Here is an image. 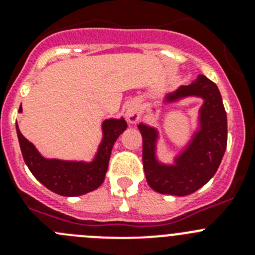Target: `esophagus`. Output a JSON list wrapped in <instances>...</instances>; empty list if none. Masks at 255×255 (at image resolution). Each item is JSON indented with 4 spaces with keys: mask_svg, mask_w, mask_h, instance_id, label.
<instances>
[{
    "mask_svg": "<svg viewBox=\"0 0 255 255\" xmlns=\"http://www.w3.org/2000/svg\"><path fill=\"white\" fill-rule=\"evenodd\" d=\"M141 108L138 102H129L125 107V116L130 124H136L141 119Z\"/></svg>",
    "mask_w": 255,
    "mask_h": 255,
    "instance_id": "1",
    "label": "esophagus"
}]
</instances>
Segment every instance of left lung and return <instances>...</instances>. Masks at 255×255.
Returning a JSON list of instances; mask_svg holds the SVG:
<instances>
[{
  "label": "left lung",
  "mask_w": 255,
  "mask_h": 255,
  "mask_svg": "<svg viewBox=\"0 0 255 255\" xmlns=\"http://www.w3.org/2000/svg\"><path fill=\"white\" fill-rule=\"evenodd\" d=\"M194 97L203 101L199 107L197 126L190 139L171 163L158 158L159 130L149 124L140 123L143 136V166L148 185L161 194L185 197L200 189L213 177L227 145V116L217 85L207 76L198 75L194 82L180 85L166 93L161 107L179 103ZM157 111V106L152 108Z\"/></svg>",
  "instance_id": "obj_1"
}]
</instances>
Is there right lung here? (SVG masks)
Returning a JSON list of instances; mask_svg holds the SVG:
<instances>
[{
  "label": "right lung",
  "mask_w": 255,
  "mask_h": 255,
  "mask_svg": "<svg viewBox=\"0 0 255 255\" xmlns=\"http://www.w3.org/2000/svg\"><path fill=\"white\" fill-rule=\"evenodd\" d=\"M19 112L22 107L20 105ZM102 139L91 161L47 158L20 132L16 124L17 139L22 158L35 179L47 189L64 197H78L100 188L105 181L108 162L115 141L128 128L125 119H105L102 121Z\"/></svg>",
  "instance_id": "right-lung-1"
}]
</instances>
